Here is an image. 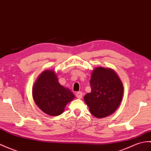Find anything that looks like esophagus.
Returning a JSON list of instances; mask_svg holds the SVG:
<instances>
[{
  "instance_id": "esophagus-1",
  "label": "esophagus",
  "mask_w": 151,
  "mask_h": 151,
  "mask_svg": "<svg viewBox=\"0 0 151 151\" xmlns=\"http://www.w3.org/2000/svg\"><path fill=\"white\" fill-rule=\"evenodd\" d=\"M76 96L79 99H81L82 98V93L81 91H78L76 93Z\"/></svg>"
}]
</instances>
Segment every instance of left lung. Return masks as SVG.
Returning <instances> with one entry per match:
<instances>
[{"label":"left lung","instance_id":"1","mask_svg":"<svg viewBox=\"0 0 151 151\" xmlns=\"http://www.w3.org/2000/svg\"><path fill=\"white\" fill-rule=\"evenodd\" d=\"M91 92L84 96L91 113L105 118L117 109L123 96L124 87L113 69L98 68L93 70L90 80Z\"/></svg>","mask_w":151,"mask_h":151}]
</instances>
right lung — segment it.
Wrapping results in <instances>:
<instances>
[{
    "mask_svg": "<svg viewBox=\"0 0 151 151\" xmlns=\"http://www.w3.org/2000/svg\"><path fill=\"white\" fill-rule=\"evenodd\" d=\"M33 97L37 106L45 114L58 116L68 103L75 98L69 89L59 83L52 71H45L38 76L33 88Z\"/></svg>",
    "mask_w": 151,
    "mask_h": 151,
    "instance_id": "obj_1",
    "label": "right lung"
}]
</instances>
